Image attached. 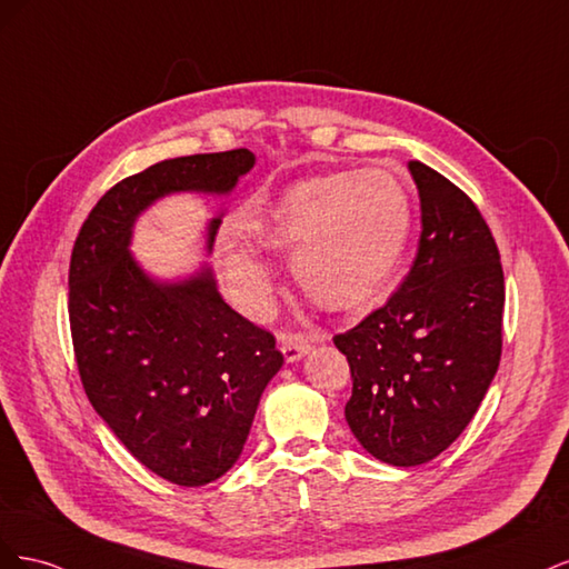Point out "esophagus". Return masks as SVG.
<instances>
[{"label":"esophagus","mask_w":569,"mask_h":569,"mask_svg":"<svg viewBox=\"0 0 569 569\" xmlns=\"http://www.w3.org/2000/svg\"><path fill=\"white\" fill-rule=\"evenodd\" d=\"M280 349L284 353L287 363H295V360L303 358L308 351L313 349V341L308 339V337H303V335L284 332V335H280Z\"/></svg>","instance_id":"1"}]
</instances>
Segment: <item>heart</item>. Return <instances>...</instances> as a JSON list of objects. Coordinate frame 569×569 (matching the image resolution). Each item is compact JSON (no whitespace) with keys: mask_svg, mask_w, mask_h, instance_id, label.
I'll return each mask as SVG.
<instances>
[{"mask_svg":"<svg viewBox=\"0 0 569 569\" xmlns=\"http://www.w3.org/2000/svg\"><path fill=\"white\" fill-rule=\"evenodd\" d=\"M258 244L291 254L308 299L330 311L366 306L399 268L412 230L408 187L387 168L337 170L291 182L242 218ZM220 266L251 313L272 301L270 268L242 244H222Z\"/></svg>","mask_w":569,"mask_h":569,"instance_id":"b5f03b06","label":"heart"}]
</instances>
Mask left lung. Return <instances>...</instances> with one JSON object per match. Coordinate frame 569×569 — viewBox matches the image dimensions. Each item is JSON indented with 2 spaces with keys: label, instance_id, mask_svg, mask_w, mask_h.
Masks as SVG:
<instances>
[{
  "label": "left lung",
  "instance_id": "8db88e82",
  "mask_svg": "<svg viewBox=\"0 0 569 569\" xmlns=\"http://www.w3.org/2000/svg\"><path fill=\"white\" fill-rule=\"evenodd\" d=\"M418 256L389 301L335 335L353 391L347 422L377 460L412 468L460 437L498 370L506 284L498 247L472 199L420 161Z\"/></svg>",
  "mask_w": 569,
  "mask_h": 569
}]
</instances>
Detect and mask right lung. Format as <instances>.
<instances>
[{"label": "right lung", "instance_id": "1", "mask_svg": "<svg viewBox=\"0 0 569 569\" xmlns=\"http://www.w3.org/2000/svg\"><path fill=\"white\" fill-rule=\"evenodd\" d=\"M253 163L249 149H232L149 166L97 201L71 253L68 318L84 393L144 468L180 487L232 468L284 358L270 332L222 301L209 266L153 280L130 253L132 228L168 194H230Z\"/></svg>", "mask_w": 569, "mask_h": 569}]
</instances>
